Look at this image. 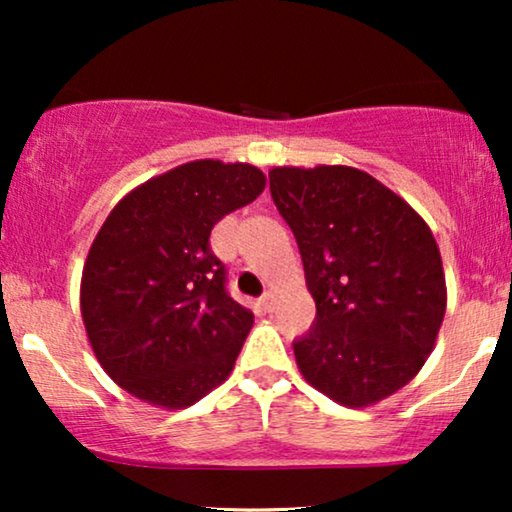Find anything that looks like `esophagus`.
Listing matches in <instances>:
<instances>
[{"instance_id":"1","label":"esophagus","mask_w":512,"mask_h":512,"mask_svg":"<svg viewBox=\"0 0 512 512\" xmlns=\"http://www.w3.org/2000/svg\"><path fill=\"white\" fill-rule=\"evenodd\" d=\"M258 307H261L263 312H272L275 310V293H263L261 300H258Z\"/></svg>"}]
</instances>
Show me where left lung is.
Listing matches in <instances>:
<instances>
[{
	"mask_svg": "<svg viewBox=\"0 0 512 512\" xmlns=\"http://www.w3.org/2000/svg\"><path fill=\"white\" fill-rule=\"evenodd\" d=\"M272 200L296 235L317 319L293 342L300 373L347 408L405 387L445 317L438 244L422 216L347 165L272 167Z\"/></svg>",
	"mask_w": 512,
	"mask_h": 512,
	"instance_id": "1",
	"label": "left lung"
}]
</instances>
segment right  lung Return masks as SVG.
I'll use <instances>...</instances> for the list:
<instances>
[{"label": "right lung", "mask_w": 512, "mask_h": 512, "mask_svg": "<svg viewBox=\"0 0 512 512\" xmlns=\"http://www.w3.org/2000/svg\"><path fill=\"white\" fill-rule=\"evenodd\" d=\"M263 188L254 165L193 160L111 209L83 265L81 314L104 373L128 394L181 410L230 375L254 314L228 296L209 235Z\"/></svg>", "instance_id": "right-lung-1"}]
</instances>
